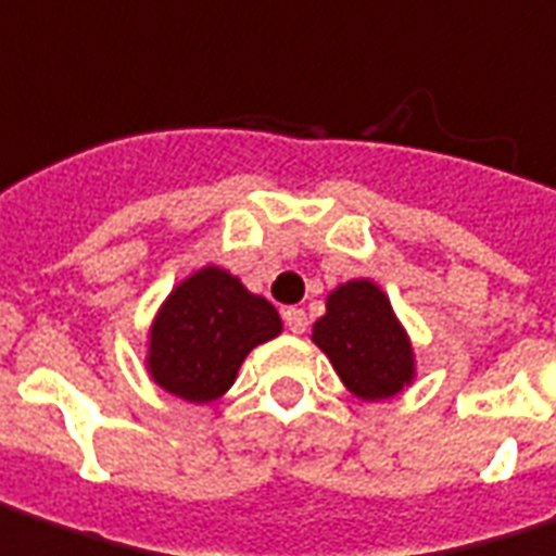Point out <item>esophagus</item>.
Returning a JSON list of instances; mask_svg holds the SVG:
<instances>
[{"mask_svg": "<svg viewBox=\"0 0 556 556\" xmlns=\"http://www.w3.org/2000/svg\"><path fill=\"white\" fill-rule=\"evenodd\" d=\"M285 324L290 332H296V336H302L305 329H308V315L302 312V308H287L285 312Z\"/></svg>", "mask_w": 556, "mask_h": 556, "instance_id": "1", "label": "esophagus"}]
</instances>
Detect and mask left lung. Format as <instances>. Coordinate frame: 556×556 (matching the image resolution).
<instances>
[{
	"label": "left lung",
	"mask_w": 556,
	"mask_h": 556,
	"mask_svg": "<svg viewBox=\"0 0 556 556\" xmlns=\"http://www.w3.org/2000/svg\"><path fill=\"white\" fill-rule=\"evenodd\" d=\"M342 384L366 402L390 400L415 381V351L390 308L388 293L369 278L339 285L327 315L312 329Z\"/></svg>",
	"instance_id": "1"
}]
</instances>
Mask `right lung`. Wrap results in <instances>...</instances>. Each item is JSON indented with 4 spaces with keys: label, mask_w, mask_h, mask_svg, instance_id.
Returning <instances> with one entry per match:
<instances>
[{
    "label": "right lung",
    "mask_w": 556,
    "mask_h": 556,
    "mask_svg": "<svg viewBox=\"0 0 556 556\" xmlns=\"http://www.w3.org/2000/svg\"><path fill=\"white\" fill-rule=\"evenodd\" d=\"M281 332L275 305L236 275L205 266L168 293L151 324L148 372L172 396L214 402L224 396L244 357Z\"/></svg>",
    "instance_id": "add662e5"
}]
</instances>
